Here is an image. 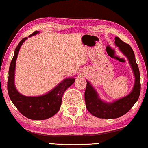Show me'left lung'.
Masks as SVG:
<instances>
[{
  "instance_id": "left-lung-1",
  "label": "left lung",
  "mask_w": 148,
  "mask_h": 148,
  "mask_svg": "<svg viewBox=\"0 0 148 148\" xmlns=\"http://www.w3.org/2000/svg\"><path fill=\"white\" fill-rule=\"evenodd\" d=\"M115 44L128 58L135 77L133 91L128 96L114 101L112 103H106L99 98L96 91L87 81L85 91V101L86 108L91 114L100 119H116L128 112L138 100L141 91L140 73L138 65L135 60L134 52L128 44L115 37Z\"/></svg>"
}]
</instances>
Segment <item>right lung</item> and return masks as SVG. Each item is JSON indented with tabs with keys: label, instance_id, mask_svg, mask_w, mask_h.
Instances as JSON below:
<instances>
[{
	"label": "right lung",
	"instance_id": "1",
	"mask_svg": "<svg viewBox=\"0 0 148 148\" xmlns=\"http://www.w3.org/2000/svg\"><path fill=\"white\" fill-rule=\"evenodd\" d=\"M38 33H39L38 31L34 32L29 37ZM27 39V37L24 38L20 41L14 52L9 70L8 93L12 102L23 116L32 120H44L50 118L58 112L61 105L62 95L66 89L73 84L75 79H65L51 92L41 96H25L19 94L14 84L15 63L20 47Z\"/></svg>",
	"mask_w": 148,
	"mask_h": 148
}]
</instances>
